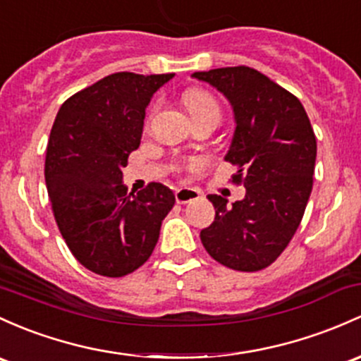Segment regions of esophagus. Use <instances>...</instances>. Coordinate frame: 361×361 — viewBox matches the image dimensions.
<instances>
[{
	"label": "esophagus",
	"instance_id": "obj_1",
	"mask_svg": "<svg viewBox=\"0 0 361 361\" xmlns=\"http://www.w3.org/2000/svg\"><path fill=\"white\" fill-rule=\"evenodd\" d=\"M200 200V192L195 191V189H188V188H180L176 191V201L179 204H185L191 203V201Z\"/></svg>",
	"mask_w": 361,
	"mask_h": 361
}]
</instances>
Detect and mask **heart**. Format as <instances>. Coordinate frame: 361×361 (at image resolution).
<instances>
[{
	"label": "heart",
	"instance_id": "heart-1",
	"mask_svg": "<svg viewBox=\"0 0 361 361\" xmlns=\"http://www.w3.org/2000/svg\"><path fill=\"white\" fill-rule=\"evenodd\" d=\"M184 103L188 106V110L191 111L192 118L203 120L207 117H216L220 120L222 117V110H220V104L216 102L215 96L212 92L204 91V89L200 87H191L184 92ZM185 169L188 170H196L201 166V161L197 158H192V160L185 161Z\"/></svg>",
	"mask_w": 361,
	"mask_h": 361
}]
</instances>
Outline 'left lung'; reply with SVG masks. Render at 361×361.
Wrapping results in <instances>:
<instances>
[{"mask_svg": "<svg viewBox=\"0 0 361 361\" xmlns=\"http://www.w3.org/2000/svg\"><path fill=\"white\" fill-rule=\"evenodd\" d=\"M192 77L226 94L235 133L226 161L246 196L227 204L210 195L215 220L200 234L213 259L258 272L281 257L300 227L313 185L317 137L300 99L255 68L226 67Z\"/></svg>", "mask_w": 361, "mask_h": 361, "instance_id": "left-lung-1", "label": "left lung"}]
</instances>
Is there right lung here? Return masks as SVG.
Listing matches in <instances>:
<instances>
[{
  "mask_svg": "<svg viewBox=\"0 0 361 361\" xmlns=\"http://www.w3.org/2000/svg\"><path fill=\"white\" fill-rule=\"evenodd\" d=\"M172 77L111 73L71 96L51 127L44 179L56 226L77 262L103 277L137 270L176 204L160 182L135 195L122 184L151 96Z\"/></svg>",
  "mask_w": 361,
  "mask_h": 361,
  "instance_id": "1",
  "label": "right lung"
}]
</instances>
